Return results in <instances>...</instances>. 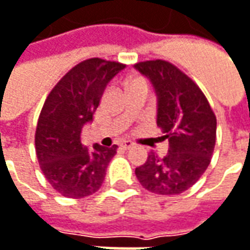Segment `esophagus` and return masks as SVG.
Returning a JSON list of instances; mask_svg holds the SVG:
<instances>
[{"instance_id":"1","label":"esophagus","mask_w":250,"mask_h":250,"mask_svg":"<svg viewBox=\"0 0 250 250\" xmlns=\"http://www.w3.org/2000/svg\"><path fill=\"white\" fill-rule=\"evenodd\" d=\"M120 146H122L123 148H131V147L134 146V143H133V141H130V140H125V141H122V143H120Z\"/></svg>"}]
</instances>
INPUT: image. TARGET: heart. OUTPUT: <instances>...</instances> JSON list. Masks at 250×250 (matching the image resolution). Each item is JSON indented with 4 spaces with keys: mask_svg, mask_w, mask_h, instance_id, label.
Instances as JSON below:
<instances>
[{
    "mask_svg": "<svg viewBox=\"0 0 250 250\" xmlns=\"http://www.w3.org/2000/svg\"><path fill=\"white\" fill-rule=\"evenodd\" d=\"M137 82H144V81H143V79H133V81L128 83V86H130V84H133V83H137Z\"/></svg>",
    "mask_w": 250,
    "mask_h": 250,
    "instance_id": "1",
    "label": "heart"
}]
</instances>
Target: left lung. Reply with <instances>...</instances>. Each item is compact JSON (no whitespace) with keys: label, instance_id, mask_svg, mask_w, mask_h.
Wrapping results in <instances>:
<instances>
[{"label":"left lung","instance_id":"left-lung-1","mask_svg":"<svg viewBox=\"0 0 250 250\" xmlns=\"http://www.w3.org/2000/svg\"><path fill=\"white\" fill-rule=\"evenodd\" d=\"M154 87L157 125L168 153H150L136 168L140 184L155 194L177 195L199 180L211 163L216 140V117L198 86L180 69L166 61L134 65Z\"/></svg>","mask_w":250,"mask_h":250}]
</instances>
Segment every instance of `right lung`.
Instances as JSON below:
<instances>
[{
	"label": "right lung",
	"mask_w": 250,
	"mask_h": 250,
	"mask_svg": "<svg viewBox=\"0 0 250 250\" xmlns=\"http://www.w3.org/2000/svg\"><path fill=\"white\" fill-rule=\"evenodd\" d=\"M125 65L99 58L70 69L46 97L39 114L35 148L41 169L61 195L83 198L102 187L117 146L82 144V130L93 120L109 82Z\"/></svg>",
	"instance_id": "1"
}]
</instances>
